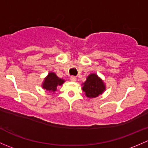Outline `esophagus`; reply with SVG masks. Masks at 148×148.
Returning <instances> with one entry per match:
<instances>
[{"mask_svg":"<svg viewBox=\"0 0 148 148\" xmlns=\"http://www.w3.org/2000/svg\"><path fill=\"white\" fill-rule=\"evenodd\" d=\"M70 79H71V82H76L77 81V77H74V76H71V77H70Z\"/></svg>","mask_w":148,"mask_h":148,"instance_id":"34e87169","label":"esophagus"}]
</instances>
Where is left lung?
Masks as SVG:
<instances>
[{
    "instance_id": "1",
    "label": "left lung",
    "mask_w": 148,
    "mask_h": 148,
    "mask_svg": "<svg viewBox=\"0 0 148 148\" xmlns=\"http://www.w3.org/2000/svg\"><path fill=\"white\" fill-rule=\"evenodd\" d=\"M82 85V90L89 98L97 97L106 89L104 82L96 74H89Z\"/></svg>"
}]
</instances>
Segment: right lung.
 Here are the masks:
<instances>
[{"label": "right lung", "mask_w": 148, "mask_h": 148, "mask_svg": "<svg viewBox=\"0 0 148 148\" xmlns=\"http://www.w3.org/2000/svg\"><path fill=\"white\" fill-rule=\"evenodd\" d=\"M64 82L63 79L58 77L55 73L49 72L42 84V87L49 92L54 93L57 86L63 84Z\"/></svg>", "instance_id": "1"}]
</instances>
